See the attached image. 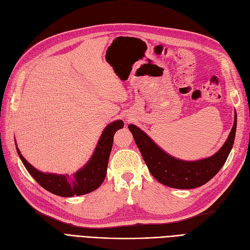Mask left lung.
<instances>
[{
    "mask_svg": "<svg viewBox=\"0 0 250 250\" xmlns=\"http://www.w3.org/2000/svg\"><path fill=\"white\" fill-rule=\"evenodd\" d=\"M237 114L231 131L223 146L210 158L187 162L167 155L149 137L134 125H128L148 170L167 187L192 189L203 186L217 174L227 161L235 141Z\"/></svg>",
    "mask_w": 250,
    "mask_h": 250,
    "instance_id": "1",
    "label": "left lung"
}]
</instances>
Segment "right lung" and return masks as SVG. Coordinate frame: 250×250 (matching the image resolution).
Wrapping results in <instances>:
<instances>
[{
    "label": "right lung",
    "instance_id": "1",
    "mask_svg": "<svg viewBox=\"0 0 250 250\" xmlns=\"http://www.w3.org/2000/svg\"><path fill=\"white\" fill-rule=\"evenodd\" d=\"M123 127V120H116L107 125L89 162L81 170L75 173L74 176L40 172L27 162V160L21 155L18 147L17 150L28 172L42 188L53 194L63 197L83 195L98 189L106 178L108 161L113 146V137L119 128Z\"/></svg>",
    "mask_w": 250,
    "mask_h": 250
}]
</instances>
